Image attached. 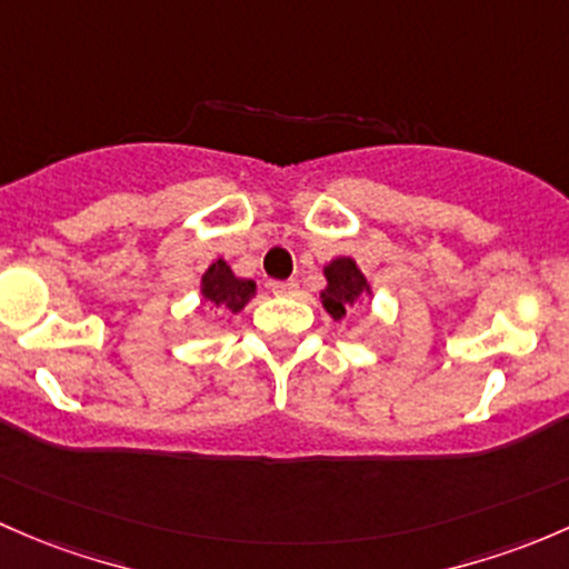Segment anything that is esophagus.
<instances>
[{
	"instance_id": "esophagus-1",
	"label": "esophagus",
	"mask_w": 569,
	"mask_h": 569,
	"mask_svg": "<svg viewBox=\"0 0 569 569\" xmlns=\"http://www.w3.org/2000/svg\"><path fill=\"white\" fill-rule=\"evenodd\" d=\"M271 292L279 298H292V296H298V282H292V279L290 282H273Z\"/></svg>"
}]
</instances>
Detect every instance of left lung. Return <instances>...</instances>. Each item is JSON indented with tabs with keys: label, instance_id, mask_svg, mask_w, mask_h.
Wrapping results in <instances>:
<instances>
[{
	"label": "left lung",
	"instance_id": "8db88e82",
	"mask_svg": "<svg viewBox=\"0 0 569 569\" xmlns=\"http://www.w3.org/2000/svg\"><path fill=\"white\" fill-rule=\"evenodd\" d=\"M323 277L326 287L320 290V303L333 320H342L348 309H353L365 298H372L370 279L361 273L353 257H333L323 266Z\"/></svg>",
	"mask_w": 569,
	"mask_h": 569
}]
</instances>
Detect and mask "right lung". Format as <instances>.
I'll list each match as a JSON object with an SVG mask.
<instances>
[{"label": "right lung", "instance_id": "obj_1", "mask_svg": "<svg viewBox=\"0 0 569 569\" xmlns=\"http://www.w3.org/2000/svg\"><path fill=\"white\" fill-rule=\"evenodd\" d=\"M257 296V284L251 279L238 277L227 260H213L199 279V298L202 307L213 315H238L246 303Z\"/></svg>", "mask_w": 569, "mask_h": 569}]
</instances>
